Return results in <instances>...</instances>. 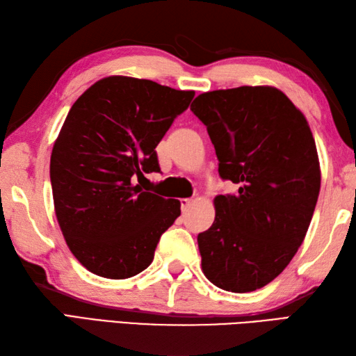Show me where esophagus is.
Returning a JSON list of instances; mask_svg holds the SVG:
<instances>
[{
	"mask_svg": "<svg viewBox=\"0 0 356 356\" xmlns=\"http://www.w3.org/2000/svg\"><path fill=\"white\" fill-rule=\"evenodd\" d=\"M191 202H193L191 199H182V200H180V207H182V211H184V213H186V209L190 208Z\"/></svg>",
	"mask_w": 356,
	"mask_h": 356,
	"instance_id": "1",
	"label": "esophagus"
}]
</instances>
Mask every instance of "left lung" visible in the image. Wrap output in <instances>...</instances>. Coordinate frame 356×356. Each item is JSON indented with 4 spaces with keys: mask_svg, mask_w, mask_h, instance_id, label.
Wrapping results in <instances>:
<instances>
[{
    "mask_svg": "<svg viewBox=\"0 0 356 356\" xmlns=\"http://www.w3.org/2000/svg\"><path fill=\"white\" fill-rule=\"evenodd\" d=\"M191 111L207 125L222 179L216 218L199 234L202 270L229 292L266 286L303 243L318 200L321 170L306 116L282 90L243 86L199 95Z\"/></svg>",
    "mask_w": 356,
    "mask_h": 356,
    "instance_id": "obj_1",
    "label": "left lung"
}]
</instances>
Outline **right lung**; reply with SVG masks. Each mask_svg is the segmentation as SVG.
Returning a JSON list of instances; mask_svg holds the SVG:
<instances>
[{"label": "right lung", "instance_id": "right-lung-1", "mask_svg": "<svg viewBox=\"0 0 356 356\" xmlns=\"http://www.w3.org/2000/svg\"><path fill=\"white\" fill-rule=\"evenodd\" d=\"M193 90L107 76L82 93L53 143L50 180L56 220L87 270L124 280L147 269L180 202L134 184L161 171L156 147Z\"/></svg>", "mask_w": 356, "mask_h": 356}]
</instances>
